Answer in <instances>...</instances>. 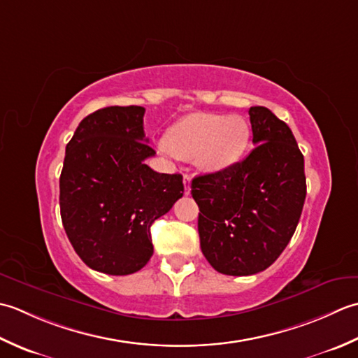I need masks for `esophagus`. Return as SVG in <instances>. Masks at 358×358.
<instances>
[{"label": "esophagus", "instance_id": "esophagus-1", "mask_svg": "<svg viewBox=\"0 0 358 358\" xmlns=\"http://www.w3.org/2000/svg\"><path fill=\"white\" fill-rule=\"evenodd\" d=\"M189 192H192V178L188 174H184V193L189 194Z\"/></svg>", "mask_w": 358, "mask_h": 358}]
</instances>
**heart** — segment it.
Returning <instances> with one entry per match:
<instances>
[{"label":"heart","mask_w":358,"mask_h":358,"mask_svg":"<svg viewBox=\"0 0 358 358\" xmlns=\"http://www.w3.org/2000/svg\"><path fill=\"white\" fill-rule=\"evenodd\" d=\"M250 141V128L236 114H192L170 128L165 152L194 159L202 170L221 171L235 165Z\"/></svg>","instance_id":"heart-1"}]
</instances>
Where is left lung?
Segmentation results:
<instances>
[{
  "instance_id": "8db88e82",
  "label": "left lung",
  "mask_w": 358,
  "mask_h": 358,
  "mask_svg": "<svg viewBox=\"0 0 358 358\" xmlns=\"http://www.w3.org/2000/svg\"><path fill=\"white\" fill-rule=\"evenodd\" d=\"M250 155L192 180L201 250L224 275L266 271L286 249L306 199L304 157L290 128L264 106L249 109Z\"/></svg>"
}]
</instances>
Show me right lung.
Returning a JSON list of instances; mask_svg holds the SVG:
<instances>
[{
  "label": "right lung",
  "mask_w": 358,
  "mask_h": 358,
  "mask_svg": "<svg viewBox=\"0 0 358 358\" xmlns=\"http://www.w3.org/2000/svg\"><path fill=\"white\" fill-rule=\"evenodd\" d=\"M142 106H108L80 122L60 176L64 231L87 267L129 275L152 255L150 227L184 194L180 174L156 173Z\"/></svg>",
  "instance_id": "obj_1"
}]
</instances>
